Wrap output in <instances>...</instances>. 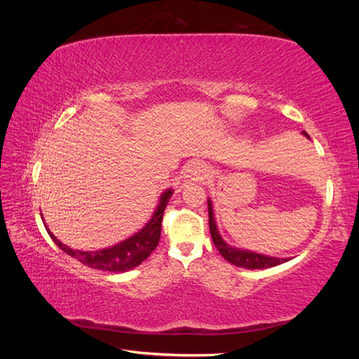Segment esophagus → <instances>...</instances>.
Instances as JSON below:
<instances>
[{"label":"esophagus","mask_w":359,"mask_h":359,"mask_svg":"<svg viewBox=\"0 0 359 359\" xmlns=\"http://www.w3.org/2000/svg\"><path fill=\"white\" fill-rule=\"evenodd\" d=\"M182 175L187 181H205L206 178L210 177V170L206 168L203 163L199 161H191L189 165L184 168L182 170Z\"/></svg>","instance_id":"obj_1"}]
</instances>
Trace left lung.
I'll use <instances>...</instances> for the list:
<instances>
[{
  "instance_id": "obj_1",
  "label": "left lung",
  "mask_w": 359,
  "mask_h": 359,
  "mask_svg": "<svg viewBox=\"0 0 359 359\" xmlns=\"http://www.w3.org/2000/svg\"><path fill=\"white\" fill-rule=\"evenodd\" d=\"M304 135L309 137V135L306 132H304ZM208 214H210V231H211L214 245L217 247V250H219L220 255L227 260V262H231L236 266L247 268V269H262V268H271V266L280 265V264L287 262V260H289V259L269 257V256H264V255L253 253V252H247V250H238V248L227 245L222 240V236L219 235V231H217L211 201H208Z\"/></svg>"
}]
</instances>
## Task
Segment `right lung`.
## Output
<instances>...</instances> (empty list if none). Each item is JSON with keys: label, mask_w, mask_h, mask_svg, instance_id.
<instances>
[{"label": "right lung", "mask_w": 359, "mask_h": 359, "mask_svg": "<svg viewBox=\"0 0 359 359\" xmlns=\"http://www.w3.org/2000/svg\"><path fill=\"white\" fill-rule=\"evenodd\" d=\"M170 194L172 190H166L161 194L160 205L157 206L153 219L147 223L142 231H139L136 235L130 236L128 240L109 248L97 250V252H81V250H73L66 244L60 243L49 229L46 231L52 238V241L55 243L64 253L78 259L81 264L94 269L111 271V273H124V271H128L142 264L144 260L153 253V250L158 245L161 235L163 212H165Z\"/></svg>", "instance_id": "obj_1"}]
</instances>
